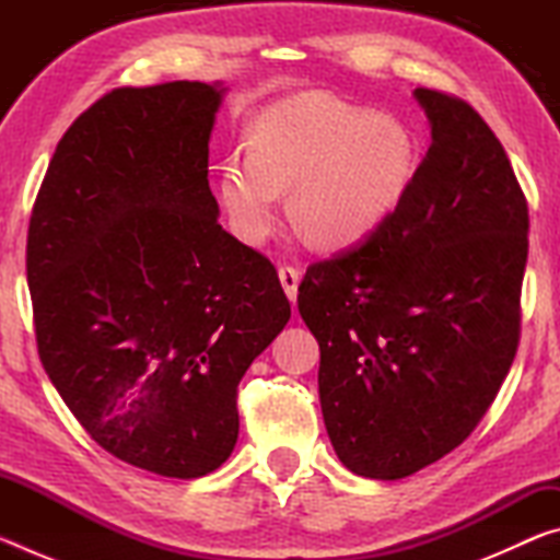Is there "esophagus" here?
<instances>
[{"label": "esophagus", "mask_w": 560, "mask_h": 560, "mask_svg": "<svg viewBox=\"0 0 560 560\" xmlns=\"http://www.w3.org/2000/svg\"><path fill=\"white\" fill-rule=\"evenodd\" d=\"M279 281L283 291H287V296L291 303H296L299 296V283H301V271L293 269V267H281L279 269Z\"/></svg>", "instance_id": "esophagus-1"}]
</instances>
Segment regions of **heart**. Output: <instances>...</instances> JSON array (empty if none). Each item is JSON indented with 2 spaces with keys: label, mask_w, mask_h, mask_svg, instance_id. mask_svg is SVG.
Masks as SVG:
<instances>
[{
  "label": "heart",
  "mask_w": 560,
  "mask_h": 560,
  "mask_svg": "<svg viewBox=\"0 0 560 560\" xmlns=\"http://www.w3.org/2000/svg\"><path fill=\"white\" fill-rule=\"evenodd\" d=\"M417 173L410 128L387 113H368L328 93L306 91L261 110L249 155H230L217 197L232 232L259 244L279 222L281 192L308 244L350 249L381 230Z\"/></svg>",
  "instance_id": "1"
}]
</instances>
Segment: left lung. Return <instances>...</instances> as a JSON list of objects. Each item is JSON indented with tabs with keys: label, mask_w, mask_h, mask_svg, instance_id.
I'll list each match as a JSON object with an SVG mask.
<instances>
[{
	"label": "left lung",
	"mask_w": 560,
	"mask_h": 560,
	"mask_svg": "<svg viewBox=\"0 0 560 560\" xmlns=\"http://www.w3.org/2000/svg\"><path fill=\"white\" fill-rule=\"evenodd\" d=\"M432 143L371 240L311 264L299 314L320 348L330 444L368 479H402L469 438L518 346L528 207L469 103L415 89Z\"/></svg>",
	"instance_id": "obj_1"
}]
</instances>
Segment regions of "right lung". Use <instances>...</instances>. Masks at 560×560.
<instances>
[{"instance_id": "obj_1", "label": "right lung", "mask_w": 560, "mask_h": 560, "mask_svg": "<svg viewBox=\"0 0 560 560\" xmlns=\"http://www.w3.org/2000/svg\"><path fill=\"white\" fill-rule=\"evenodd\" d=\"M224 86L116 89L63 132L26 281L44 371L113 457L195 479L230 459L236 385L291 318L273 264L217 222Z\"/></svg>"}]
</instances>
